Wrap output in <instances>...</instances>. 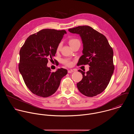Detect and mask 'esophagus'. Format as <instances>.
<instances>
[{
    "mask_svg": "<svg viewBox=\"0 0 134 134\" xmlns=\"http://www.w3.org/2000/svg\"><path fill=\"white\" fill-rule=\"evenodd\" d=\"M68 72V73H71L74 72V70H69Z\"/></svg>",
    "mask_w": 134,
    "mask_h": 134,
    "instance_id": "1",
    "label": "esophagus"
}]
</instances>
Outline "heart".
<instances>
[{
	"label": "heart",
	"instance_id": "heart-1",
	"mask_svg": "<svg viewBox=\"0 0 134 134\" xmlns=\"http://www.w3.org/2000/svg\"><path fill=\"white\" fill-rule=\"evenodd\" d=\"M77 41H78V39L76 38H71L69 40V44L71 45H72V44H73L74 43H75V42H76ZM61 44L60 43L58 46L57 48V50L59 51L60 50V49L61 48ZM63 64H64L66 66H70L72 65V62L69 59H64L63 61H62Z\"/></svg>",
	"mask_w": 134,
	"mask_h": 134
}]
</instances>
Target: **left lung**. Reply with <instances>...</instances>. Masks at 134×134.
I'll list each match as a JSON object with an SVG mask.
<instances>
[{"mask_svg": "<svg viewBox=\"0 0 134 134\" xmlns=\"http://www.w3.org/2000/svg\"><path fill=\"white\" fill-rule=\"evenodd\" d=\"M68 30L79 35L83 44V55L77 65L88 64L90 66L86 73L78 70L82 79L77 83L78 89L88 97L97 96L106 88L114 73L113 48L103 35L90 26H80Z\"/></svg>", "mask_w": 134, "mask_h": 134, "instance_id": "obj_1", "label": "left lung"}]
</instances>
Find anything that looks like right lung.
Wrapping results in <instances>:
<instances>
[{
	"label": "right lung",
	"mask_w": 134,
	"mask_h": 134,
	"mask_svg": "<svg viewBox=\"0 0 134 134\" xmlns=\"http://www.w3.org/2000/svg\"><path fill=\"white\" fill-rule=\"evenodd\" d=\"M64 30L45 29L30 36L19 52V72L28 88L37 96L46 97L57 90L66 69L52 72L47 66L48 59L55 56Z\"/></svg>",
	"instance_id": "1"
}]
</instances>
